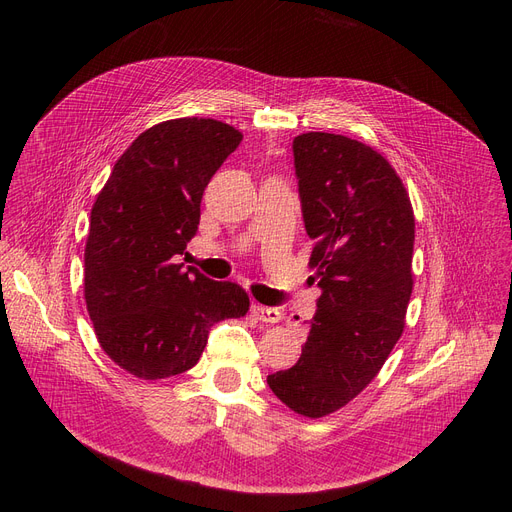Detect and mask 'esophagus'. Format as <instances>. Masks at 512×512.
<instances>
[{"mask_svg":"<svg viewBox=\"0 0 512 512\" xmlns=\"http://www.w3.org/2000/svg\"><path fill=\"white\" fill-rule=\"evenodd\" d=\"M251 313H253L255 319L263 321V324H276V321H280V315H282L278 307H265V305H253Z\"/></svg>","mask_w":512,"mask_h":512,"instance_id":"34e87169","label":"esophagus"}]
</instances>
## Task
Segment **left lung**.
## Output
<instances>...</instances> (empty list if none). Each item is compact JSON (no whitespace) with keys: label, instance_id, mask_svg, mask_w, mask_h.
<instances>
[{"label":"left lung","instance_id":"left-lung-1","mask_svg":"<svg viewBox=\"0 0 512 512\" xmlns=\"http://www.w3.org/2000/svg\"><path fill=\"white\" fill-rule=\"evenodd\" d=\"M292 153L321 297L301 359L267 384L294 413L315 419L378 375L405 328L415 218L402 180L371 147L307 132Z\"/></svg>","mask_w":512,"mask_h":512}]
</instances>
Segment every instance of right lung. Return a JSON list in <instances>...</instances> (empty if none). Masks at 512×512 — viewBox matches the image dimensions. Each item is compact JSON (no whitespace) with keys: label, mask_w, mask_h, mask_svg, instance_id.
<instances>
[{"label":"right lung","mask_w":512,"mask_h":512,"mask_svg":"<svg viewBox=\"0 0 512 512\" xmlns=\"http://www.w3.org/2000/svg\"><path fill=\"white\" fill-rule=\"evenodd\" d=\"M242 134L211 118H178L139 134L91 211L85 301L97 340L143 380L197 365L211 326L249 311V294L176 263L199 230L211 176Z\"/></svg>","instance_id":"1"}]
</instances>
